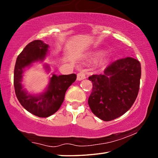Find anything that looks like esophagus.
Masks as SVG:
<instances>
[{
    "instance_id": "esophagus-1",
    "label": "esophagus",
    "mask_w": 158,
    "mask_h": 158,
    "mask_svg": "<svg viewBox=\"0 0 158 158\" xmlns=\"http://www.w3.org/2000/svg\"><path fill=\"white\" fill-rule=\"evenodd\" d=\"M86 77L85 73L84 72H80L77 74V81H82Z\"/></svg>"
}]
</instances>
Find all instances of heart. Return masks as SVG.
<instances>
[{
	"mask_svg": "<svg viewBox=\"0 0 158 158\" xmlns=\"http://www.w3.org/2000/svg\"><path fill=\"white\" fill-rule=\"evenodd\" d=\"M101 56H102L101 54H98V55H97V56L95 57V59H96V60H97V59L100 58V57H101Z\"/></svg>",
	"mask_w": 158,
	"mask_h": 158,
	"instance_id": "b5f03b06",
	"label": "heart"
}]
</instances>
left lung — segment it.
I'll return each instance as SVG.
<instances>
[{
	"mask_svg": "<svg viewBox=\"0 0 158 158\" xmlns=\"http://www.w3.org/2000/svg\"><path fill=\"white\" fill-rule=\"evenodd\" d=\"M140 77V62L130 57L110 63L103 74L89 77L93 89L88 105L93 113L104 121L113 120L125 114L135 101Z\"/></svg>",
	"mask_w": 158,
	"mask_h": 158,
	"instance_id": "obj_1",
	"label": "left lung"
}]
</instances>
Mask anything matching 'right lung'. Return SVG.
<instances>
[{
	"label": "right lung",
	"instance_id": "obj_1",
	"mask_svg": "<svg viewBox=\"0 0 158 158\" xmlns=\"http://www.w3.org/2000/svg\"><path fill=\"white\" fill-rule=\"evenodd\" d=\"M48 48V45L40 40L28 43L18 55L13 77L15 93L18 101L29 113L40 118L49 117L58 110L64 100L66 90L77 77L74 73L59 76L53 74L44 93L35 95L28 94L21 83L23 73L25 68L31 66L32 63L44 60ZM45 68H48V66L45 65Z\"/></svg>",
	"mask_w": 158,
	"mask_h": 158
}]
</instances>
